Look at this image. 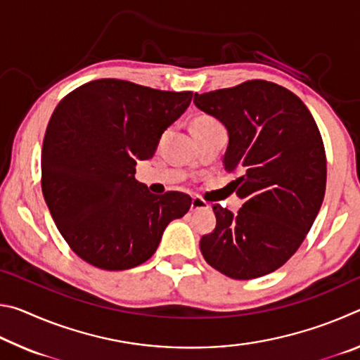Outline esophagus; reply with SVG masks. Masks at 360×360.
<instances>
[{
	"label": "esophagus",
	"instance_id": "1",
	"mask_svg": "<svg viewBox=\"0 0 360 360\" xmlns=\"http://www.w3.org/2000/svg\"><path fill=\"white\" fill-rule=\"evenodd\" d=\"M198 210H208V203L202 200L200 197H193L192 198V205H191V211H198Z\"/></svg>",
	"mask_w": 360,
	"mask_h": 360
}]
</instances>
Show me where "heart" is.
<instances>
[{"mask_svg": "<svg viewBox=\"0 0 360 360\" xmlns=\"http://www.w3.org/2000/svg\"><path fill=\"white\" fill-rule=\"evenodd\" d=\"M217 124H219V122L214 117H211V115L198 114V115H195V117L191 122V130H192V133L200 131V130H205V129H208V127L217 125Z\"/></svg>", "mask_w": 360, "mask_h": 360, "instance_id": "obj_1", "label": "heart"}]
</instances>
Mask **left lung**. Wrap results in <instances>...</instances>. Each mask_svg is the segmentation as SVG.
<instances>
[{"label":"left lung","instance_id":"obj_1","mask_svg":"<svg viewBox=\"0 0 360 360\" xmlns=\"http://www.w3.org/2000/svg\"><path fill=\"white\" fill-rule=\"evenodd\" d=\"M193 103L229 131L224 167L243 200L238 214L212 206L216 229L200 240L205 260L233 279L283 266L304 240L326 193V149L304 103L275 82L252 79L195 94Z\"/></svg>","mask_w":360,"mask_h":360}]
</instances>
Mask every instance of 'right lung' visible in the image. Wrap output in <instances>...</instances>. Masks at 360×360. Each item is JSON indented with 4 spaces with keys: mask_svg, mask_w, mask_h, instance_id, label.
Listing matches in <instances>:
<instances>
[{
    "mask_svg": "<svg viewBox=\"0 0 360 360\" xmlns=\"http://www.w3.org/2000/svg\"><path fill=\"white\" fill-rule=\"evenodd\" d=\"M192 92H167L120 79L81 85L58 103L41 152V187L60 233L87 264L108 271L144 264L192 198L154 195L135 179L136 160L191 105Z\"/></svg>",
    "mask_w": 360,
    "mask_h": 360,
    "instance_id": "1",
    "label": "right lung"
}]
</instances>
